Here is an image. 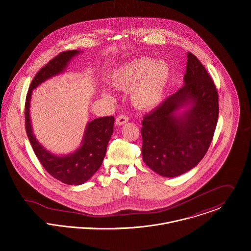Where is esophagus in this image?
I'll return each mask as SVG.
<instances>
[{
    "label": "esophagus",
    "instance_id": "34e87169",
    "mask_svg": "<svg viewBox=\"0 0 251 251\" xmlns=\"http://www.w3.org/2000/svg\"><path fill=\"white\" fill-rule=\"evenodd\" d=\"M127 122H128V118L126 116H125V115H121V116H119L116 119V125L117 126H123L126 123H127Z\"/></svg>",
    "mask_w": 251,
    "mask_h": 251
}]
</instances>
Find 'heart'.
<instances>
[{
    "instance_id": "obj_1",
    "label": "heart",
    "mask_w": 251,
    "mask_h": 251,
    "mask_svg": "<svg viewBox=\"0 0 251 251\" xmlns=\"http://www.w3.org/2000/svg\"><path fill=\"white\" fill-rule=\"evenodd\" d=\"M171 70L167 62L151 58L131 60L111 75L113 85L118 89H129V98L136 107L149 110L157 106L168 87ZM101 95L107 100H114V93L102 88Z\"/></svg>"
}]
</instances>
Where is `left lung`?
<instances>
[{"mask_svg":"<svg viewBox=\"0 0 251 251\" xmlns=\"http://www.w3.org/2000/svg\"><path fill=\"white\" fill-rule=\"evenodd\" d=\"M186 57L182 87L142 122L144 162L165 178L182 175L202 160L218 119L214 81L193 54Z\"/></svg>","mask_w":251,"mask_h":251,"instance_id":"obj_1","label":"left lung"}]
</instances>
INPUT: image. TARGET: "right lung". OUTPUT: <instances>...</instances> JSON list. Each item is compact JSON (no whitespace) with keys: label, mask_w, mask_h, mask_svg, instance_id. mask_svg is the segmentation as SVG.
Wrapping results in <instances>:
<instances>
[{"label":"right lung","mask_w":251,"mask_h":251,"mask_svg":"<svg viewBox=\"0 0 251 251\" xmlns=\"http://www.w3.org/2000/svg\"><path fill=\"white\" fill-rule=\"evenodd\" d=\"M81 53L83 51L80 50L63 52L37 72L31 83L25 106L26 131L38 160L52 177L70 185L85 183L101 166L113 134L114 117H102L88 122L80 146L70 153L57 154L48 151L36 139L30 107L33 91L52 77L65 73L72 59Z\"/></svg>","instance_id":"1"}]
</instances>
